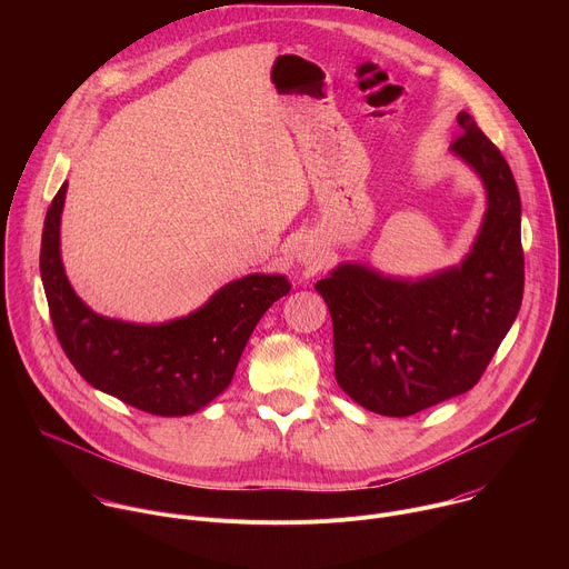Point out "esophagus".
<instances>
[{
  "label": "esophagus",
  "instance_id": "esophagus-1",
  "mask_svg": "<svg viewBox=\"0 0 569 569\" xmlns=\"http://www.w3.org/2000/svg\"><path fill=\"white\" fill-rule=\"evenodd\" d=\"M303 263H315L310 257H303Z\"/></svg>",
  "mask_w": 569,
  "mask_h": 569
}]
</instances>
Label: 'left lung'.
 <instances>
[{
    "label": "left lung",
    "instance_id": "8db88e82",
    "mask_svg": "<svg viewBox=\"0 0 569 569\" xmlns=\"http://www.w3.org/2000/svg\"><path fill=\"white\" fill-rule=\"evenodd\" d=\"M450 146L486 189L470 252L421 279L340 263L315 290L333 319L336 380L365 410L412 417L466 393L518 317L525 290L520 193L502 152L468 112Z\"/></svg>",
    "mask_w": 569,
    "mask_h": 569
}]
</instances>
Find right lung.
<instances>
[{
	"label": "right lung",
	"instance_id": "obj_1",
	"mask_svg": "<svg viewBox=\"0 0 569 569\" xmlns=\"http://www.w3.org/2000/svg\"><path fill=\"white\" fill-rule=\"evenodd\" d=\"M67 182L42 229L40 274L56 336L94 389L154 417H187L220 396L263 312L290 292L283 274H248L216 290L187 317L134 323L94 312L62 268L60 216Z\"/></svg>",
	"mask_w": 569,
	"mask_h": 569
}]
</instances>
